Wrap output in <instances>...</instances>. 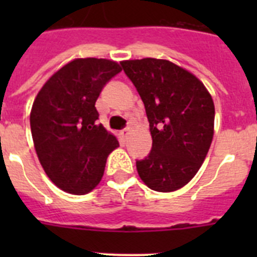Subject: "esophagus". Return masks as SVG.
Segmentation results:
<instances>
[{
  "label": "esophagus",
  "instance_id": "esophagus-1",
  "mask_svg": "<svg viewBox=\"0 0 257 257\" xmlns=\"http://www.w3.org/2000/svg\"><path fill=\"white\" fill-rule=\"evenodd\" d=\"M130 133H131V128H130V127H126V128H123V130L121 131L122 139H127V138L130 136Z\"/></svg>",
  "mask_w": 257,
  "mask_h": 257
}]
</instances>
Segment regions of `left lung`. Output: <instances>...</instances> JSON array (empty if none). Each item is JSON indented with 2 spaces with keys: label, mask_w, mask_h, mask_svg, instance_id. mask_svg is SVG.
<instances>
[{
  "label": "left lung",
  "mask_w": 257,
  "mask_h": 257,
  "mask_svg": "<svg viewBox=\"0 0 257 257\" xmlns=\"http://www.w3.org/2000/svg\"><path fill=\"white\" fill-rule=\"evenodd\" d=\"M142 97L152 151L136 170L156 192L170 193L192 180L213 138L215 105L206 86L189 70L166 59L121 61Z\"/></svg>",
  "instance_id": "obj_1"
}]
</instances>
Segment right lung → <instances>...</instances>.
I'll list each match as a JSON object with an SVG mask.
<instances>
[{
	"instance_id": "right-lung-1",
	"label": "right lung",
	"mask_w": 257,
	"mask_h": 257,
	"mask_svg": "<svg viewBox=\"0 0 257 257\" xmlns=\"http://www.w3.org/2000/svg\"><path fill=\"white\" fill-rule=\"evenodd\" d=\"M122 70L108 59H73L41 87L31 110L36 153L50 180L83 196L100 183L118 140L105 130L95 103L103 86Z\"/></svg>"
}]
</instances>
